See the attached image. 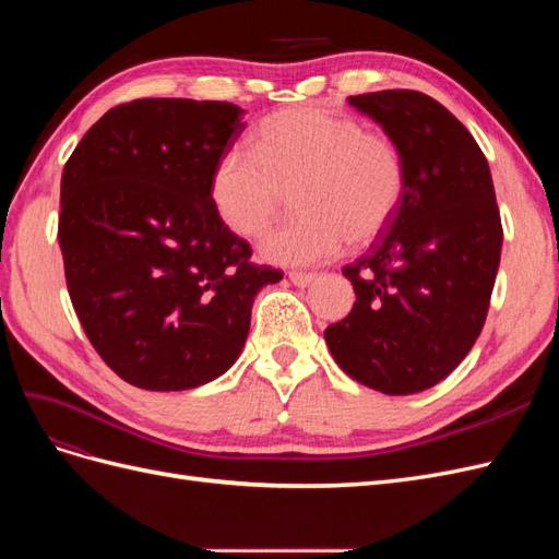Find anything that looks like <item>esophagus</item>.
<instances>
[{"mask_svg": "<svg viewBox=\"0 0 559 559\" xmlns=\"http://www.w3.org/2000/svg\"><path fill=\"white\" fill-rule=\"evenodd\" d=\"M289 280L296 286H310L317 280V275L314 273H298V270H294V273H289Z\"/></svg>", "mask_w": 559, "mask_h": 559, "instance_id": "1", "label": "esophagus"}]
</instances>
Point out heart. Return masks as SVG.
I'll use <instances>...</instances> for the list:
<instances>
[{
	"label": "heart",
	"instance_id": "obj_1",
	"mask_svg": "<svg viewBox=\"0 0 559 559\" xmlns=\"http://www.w3.org/2000/svg\"><path fill=\"white\" fill-rule=\"evenodd\" d=\"M408 175L399 144L359 118L317 107L265 116L251 154L228 148L210 177L214 214L240 238H257L289 205L294 222L267 233L263 259L312 265L352 245H370L394 222Z\"/></svg>",
	"mask_w": 559,
	"mask_h": 559
}]
</instances>
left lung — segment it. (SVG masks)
<instances>
[{
  "label": "left lung",
  "instance_id": "left-lung-1",
  "mask_svg": "<svg viewBox=\"0 0 559 559\" xmlns=\"http://www.w3.org/2000/svg\"><path fill=\"white\" fill-rule=\"evenodd\" d=\"M392 138L408 186L394 222L343 267L352 312L326 331L345 373L382 394L448 378L483 331L501 259V216L487 158L471 132L417 91L352 95Z\"/></svg>",
  "mask_w": 559,
  "mask_h": 559
}]
</instances>
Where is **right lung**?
<instances>
[{
    "label": "right lung",
    "instance_id": "1",
    "mask_svg": "<svg viewBox=\"0 0 559 559\" xmlns=\"http://www.w3.org/2000/svg\"><path fill=\"white\" fill-rule=\"evenodd\" d=\"M230 103L144 97L83 134L60 181L58 242L91 345L148 392L205 384L240 357L253 298L282 270L210 202L216 160L247 123Z\"/></svg>",
    "mask_w": 559,
    "mask_h": 559
}]
</instances>
